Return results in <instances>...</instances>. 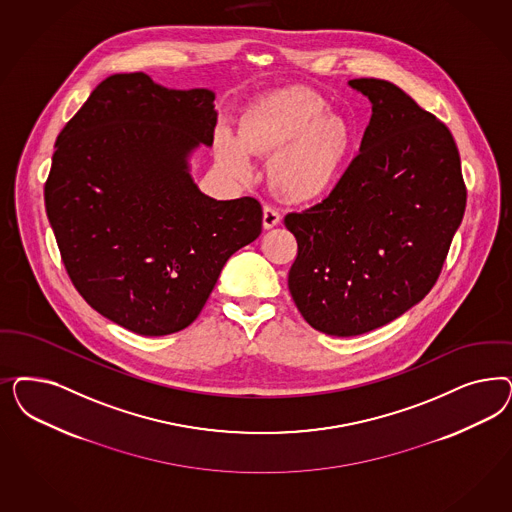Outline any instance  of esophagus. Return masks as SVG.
I'll return each instance as SVG.
<instances>
[{"label":"esophagus","instance_id":"34e87169","mask_svg":"<svg viewBox=\"0 0 512 512\" xmlns=\"http://www.w3.org/2000/svg\"><path fill=\"white\" fill-rule=\"evenodd\" d=\"M281 222V213L275 209V207H271V205H265L264 207V228L265 230H271V228H275L277 224Z\"/></svg>","mask_w":512,"mask_h":512}]
</instances>
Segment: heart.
<instances>
[{
    "mask_svg": "<svg viewBox=\"0 0 512 512\" xmlns=\"http://www.w3.org/2000/svg\"><path fill=\"white\" fill-rule=\"evenodd\" d=\"M326 99L305 88H288L254 103L237 137H220V156L245 171L250 154H273L269 182L288 201L328 196L341 179L354 143L343 116L328 113Z\"/></svg>",
    "mask_w": 512,
    "mask_h": 512,
    "instance_id": "b5f03b06",
    "label": "heart"
}]
</instances>
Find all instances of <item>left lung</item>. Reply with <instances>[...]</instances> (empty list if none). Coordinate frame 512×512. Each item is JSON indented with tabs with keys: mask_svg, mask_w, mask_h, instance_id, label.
<instances>
[{
	"mask_svg": "<svg viewBox=\"0 0 512 512\" xmlns=\"http://www.w3.org/2000/svg\"><path fill=\"white\" fill-rule=\"evenodd\" d=\"M348 84L373 111L360 152L328 198L284 216L297 241L290 294L314 330L337 337L380 328L428 296L467 201L446 124L396 84Z\"/></svg>",
	"mask_w": 512,
	"mask_h": 512,
	"instance_id": "8db88e82",
	"label": "left lung"
}]
</instances>
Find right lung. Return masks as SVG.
Returning a JSON list of instances; mask_svg holds the SVG:
<instances>
[{
  "mask_svg": "<svg viewBox=\"0 0 512 512\" xmlns=\"http://www.w3.org/2000/svg\"><path fill=\"white\" fill-rule=\"evenodd\" d=\"M213 99L116 73L56 139L45 207L67 275L139 335L190 326L231 254L262 233L258 199L216 201L188 173V154L213 145Z\"/></svg>",
  "mask_w": 512,
  "mask_h": 512,
  "instance_id": "obj_1",
  "label": "right lung"
}]
</instances>
